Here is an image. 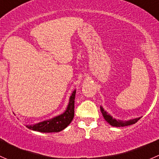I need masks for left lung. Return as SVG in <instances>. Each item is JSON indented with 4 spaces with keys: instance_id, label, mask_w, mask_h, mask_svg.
Segmentation results:
<instances>
[{
    "instance_id": "left-lung-1",
    "label": "left lung",
    "mask_w": 159,
    "mask_h": 159,
    "mask_svg": "<svg viewBox=\"0 0 159 159\" xmlns=\"http://www.w3.org/2000/svg\"><path fill=\"white\" fill-rule=\"evenodd\" d=\"M100 108H101V111H102V115H103L105 121H106L108 123H109L111 126H114V127H125V126L131 125H133L134 124V123L137 122V121L141 118L140 117H139V118H133V119L128 120V121H122V120H119V119L117 120L115 119V118H113L110 114H108L106 111L104 109L103 107L101 106Z\"/></svg>"
}]
</instances>
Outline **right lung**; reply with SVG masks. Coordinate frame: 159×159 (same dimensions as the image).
Wrapping results in <instances>:
<instances>
[{
	"label": "right lung",
	"instance_id": "obj_1",
	"mask_svg": "<svg viewBox=\"0 0 159 159\" xmlns=\"http://www.w3.org/2000/svg\"><path fill=\"white\" fill-rule=\"evenodd\" d=\"M76 90H74L70 96L69 102L67 106L66 110L61 115H57L50 119L38 122L34 125H27L26 127L33 131L39 132L50 133L59 132L68 127L72 121L75 114V98Z\"/></svg>",
	"mask_w": 159,
	"mask_h": 159
}]
</instances>
